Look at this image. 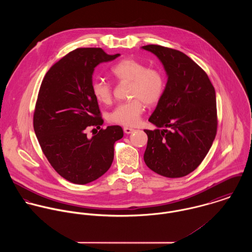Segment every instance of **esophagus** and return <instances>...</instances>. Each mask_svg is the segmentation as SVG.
<instances>
[{"instance_id":"1","label":"esophagus","mask_w":252,"mask_h":252,"mask_svg":"<svg viewBox=\"0 0 252 252\" xmlns=\"http://www.w3.org/2000/svg\"><path fill=\"white\" fill-rule=\"evenodd\" d=\"M123 130H124L125 134H131V133H133L135 131L133 128H130V127H124Z\"/></svg>"}]
</instances>
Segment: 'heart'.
I'll list each match as a JSON object with an SVG mask.
<instances>
[{
  "instance_id": "obj_1",
  "label": "heart",
  "mask_w": 252,
  "mask_h": 252,
  "mask_svg": "<svg viewBox=\"0 0 252 252\" xmlns=\"http://www.w3.org/2000/svg\"><path fill=\"white\" fill-rule=\"evenodd\" d=\"M110 74L119 82H129V97L131 101L119 104L108 115L111 123L135 126L139 123L144 111V104L154 105L162 98L166 88V76L157 68L147 66L136 59L126 58L115 63ZM92 93L95 99L104 105L111 103V85L101 79L92 83Z\"/></svg>"
}]
</instances>
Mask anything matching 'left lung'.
I'll list each match as a JSON object with an SVG mask.
<instances>
[{"instance_id":"obj_1","label":"left lung","mask_w":252,"mask_h":252,"mask_svg":"<svg viewBox=\"0 0 252 252\" xmlns=\"http://www.w3.org/2000/svg\"><path fill=\"white\" fill-rule=\"evenodd\" d=\"M142 48L158 57L168 75L165 92L148 119L157 129L144 130V162L160 176L185 177L202 163L216 138L215 87L183 52L156 44Z\"/></svg>"}]
</instances>
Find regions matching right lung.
<instances>
[{
    "mask_svg": "<svg viewBox=\"0 0 252 252\" xmlns=\"http://www.w3.org/2000/svg\"><path fill=\"white\" fill-rule=\"evenodd\" d=\"M108 55L102 48H77L55 63L44 75L34 112L38 144L53 169L65 180L86 184L111 166L114 143L123 137L120 126H108L89 139L86 130L104 123L92 93V74ZM95 130V129H93Z\"/></svg>",
    "mask_w": 252,
    "mask_h": 252,
    "instance_id": "obj_1",
    "label": "right lung"
}]
</instances>
